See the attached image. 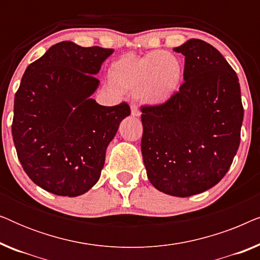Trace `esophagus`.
I'll return each instance as SVG.
<instances>
[{"mask_svg": "<svg viewBox=\"0 0 260 260\" xmlns=\"http://www.w3.org/2000/svg\"><path fill=\"white\" fill-rule=\"evenodd\" d=\"M130 108H131V115H133V116H136V117L141 115L140 109H138V106H137L136 104H131V105H130Z\"/></svg>", "mask_w": 260, "mask_h": 260, "instance_id": "34e87169", "label": "esophagus"}]
</instances>
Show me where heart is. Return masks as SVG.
<instances>
[{
  "mask_svg": "<svg viewBox=\"0 0 260 260\" xmlns=\"http://www.w3.org/2000/svg\"><path fill=\"white\" fill-rule=\"evenodd\" d=\"M183 67L169 52H154L144 56L126 54L110 66V78L119 90L137 95L148 104H162L177 91Z\"/></svg>",
  "mask_w": 260,
  "mask_h": 260,
  "instance_id": "b5f03b06",
  "label": "heart"
}]
</instances>
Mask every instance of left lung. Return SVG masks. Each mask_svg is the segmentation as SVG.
<instances>
[{
	"instance_id": "1",
	"label": "left lung",
	"mask_w": 260,
	"mask_h": 260,
	"mask_svg": "<svg viewBox=\"0 0 260 260\" xmlns=\"http://www.w3.org/2000/svg\"><path fill=\"white\" fill-rule=\"evenodd\" d=\"M174 51L184 55V83L163 104L141 108V149L152 186L186 198L215 186L229 172L244 108L237 73L218 49L190 39Z\"/></svg>"
}]
</instances>
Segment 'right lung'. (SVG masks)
<instances>
[{"label": "right lung", "instance_id": "obj_1", "mask_svg": "<svg viewBox=\"0 0 260 260\" xmlns=\"http://www.w3.org/2000/svg\"><path fill=\"white\" fill-rule=\"evenodd\" d=\"M113 49L52 46L24 71L14 99L13 141L29 179L61 197H78L101 177L105 151L119 123L130 115L120 103L103 106L91 98L94 77Z\"/></svg>", "mask_w": 260, "mask_h": 260}]
</instances>
